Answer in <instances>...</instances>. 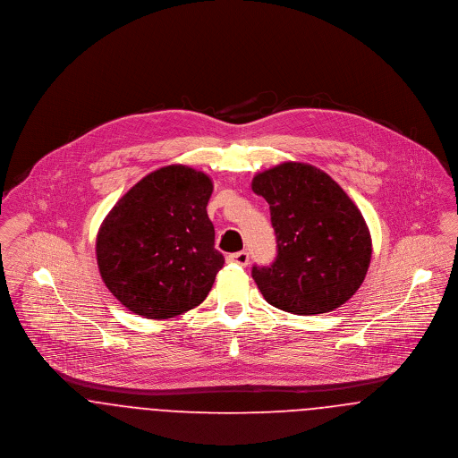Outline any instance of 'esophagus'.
Here are the masks:
<instances>
[{
	"instance_id": "esophagus-1",
	"label": "esophagus",
	"mask_w": 458,
	"mask_h": 458,
	"mask_svg": "<svg viewBox=\"0 0 458 458\" xmlns=\"http://www.w3.org/2000/svg\"><path fill=\"white\" fill-rule=\"evenodd\" d=\"M226 261L228 263H233V265H241V267H246L250 263V254L246 251H239V253L228 254L226 256Z\"/></svg>"
}]
</instances>
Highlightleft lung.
Segmentation results:
<instances>
[{
	"label": "left lung",
	"mask_w": 458,
	"mask_h": 458,
	"mask_svg": "<svg viewBox=\"0 0 458 458\" xmlns=\"http://www.w3.org/2000/svg\"><path fill=\"white\" fill-rule=\"evenodd\" d=\"M270 207L277 256L253 267L254 283L274 307L307 316L334 310L361 286L372 254L365 219L323 170L288 161L251 184Z\"/></svg>",
	"instance_id": "1"
}]
</instances>
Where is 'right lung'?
<instances>
[{
  "label": "right lung",
  "instance_id": "obj_1",
  "mask_svg": "<svg viewBox=\"0 0 458 458\" xmlns=\"http://www.w3.org/2000/svg\"><path fill=\"white\" fill-rule=\"evenodd\" d=\"M210 177L168 165L139 181L103 219L97 259L105 286L135 314L168 319L202 304L225 263L207 216Z\"/></svg>",
  "mask_w": 458,
  "mask_h": 458
}]
</instances>
